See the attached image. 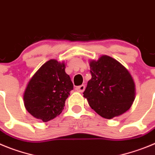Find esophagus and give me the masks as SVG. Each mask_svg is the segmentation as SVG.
<instances>
[{"label":"esophagus","mask_w":155,"mask_h":155,"mask_svg":"<svg viewBox=\"0 0 155 155\" xmlns=\"http://www.w3.org/2000/svg\"><path fill=\"white\" fill-rule=\"evenodd\" d=\"M76 91L79 92V93H83L85 90V86L84 85H81V86H77V87L76 88Z\"/></svg>","instance_id":"34e87169"}]
</instances>
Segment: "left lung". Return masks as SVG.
<instances>
[{"mask_svg":"<svg viewBox=\"0 0 155 155\" xmlns=\"http://www.w3.org/2000/svg\"><path fill=\"white\" fill-rule=\"evenodd\" d=\"M92 78L83 93L90 107L102 117L122 115L134 101L135 83L129 71L108 55L90 61Z\"/></svg>","mask_w":155,"mask_h":155,"instance_id":"obj_1","label":"left lung"}]
</instances>
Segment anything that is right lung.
<instances>
[{
  "label": "right lung",
  "instance_id": "obj_1",
  "mask_svg": "<svg viewBox=\"0 0 155 155\" xmlns=\"http://www.w3.org/2000/svg\"><path fill=\"white\" fill-rule=\"evenodd\" d=\"M65 69V62L50 59L29 80L24 93V104L36 119L47 122L62 113L65 100L73 89Z\"/></svg>",
  "mask_w": 155,
  "mask_h": 155
}]
</instances>
